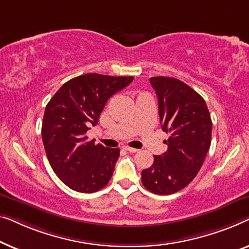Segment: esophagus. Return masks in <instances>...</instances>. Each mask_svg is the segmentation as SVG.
<instances>
[{
	"mask_svg": "<svg viewBox=\"0 0 249 249\" xmlns=\"http://www.w3.org/2000/svg\"><path fill=\"white\" fill-rule=\"evenodd\" d=\"M123 149H124V150H126V151L131 152V153H135V152H138V151H139L138 149H134V148H129V146H124Z\"/></svg>",
	"mask_w": 249,
	"mask_h": 249,
	"instance_id": "34e87169",
	"label": "esophagus"
}]
</instances>
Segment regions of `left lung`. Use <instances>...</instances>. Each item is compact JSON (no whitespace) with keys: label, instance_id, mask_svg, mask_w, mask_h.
<instances>
[{"label":"left lung","instance_id":"8db88e82","mask_svg":"<svg viewBox=\"0 0 249 249\" xmlns=\"http://www.w3.org/2000/svg\"><path fill=\"white\" fill-rule=\"evenodd\" d=\"M150 83L169 139L167 151L142 170V184L151 193L170 195L186 187L201 169L211 145L212 121L204 99L186 83L168 76H153Z\"/></svg>","mask_w":249,"mask_h":249}]
</instances>
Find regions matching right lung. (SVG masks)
Segmentation results:
<instances>
[{"instance_id":"add662e5","label":"right lung","mask_w":249,"mask_h":249,"mask_svg":"<svg viewBox=\"0 0 249 249\" xmlns=\"http://www.w3.org/2000/svg\"><path fill=\"white\" fill-rule=\"evenodd\" d=\"M133 79L88 73L64 83L47 104L44 148L56 176L71 190L93 193L110 180L120 149L94 144L86 133L97 125L108 99Z\"/></svg>"}]
</instances>
